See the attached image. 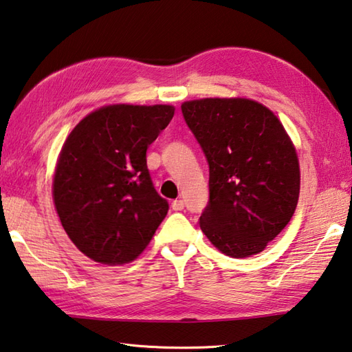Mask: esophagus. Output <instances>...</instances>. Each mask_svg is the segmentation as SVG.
I'll list each match as a JSON object with an SVG mask.
<instances>
[{"label":"esophagus","mask_w":352,"mask_h":352,"mask_svg":"<svg viewBox=\"0 0 352 352\" xmlns=\"http://www.w3.org/2000/svg\"><path fill=\"white\" fill-rule=\"evenodd\" d=\"M170 206H172V209H174V210H183V209H184V201L180 200V198H178V200L172 201Z\"/></svg>","instance_id":"1"}]
</instances>
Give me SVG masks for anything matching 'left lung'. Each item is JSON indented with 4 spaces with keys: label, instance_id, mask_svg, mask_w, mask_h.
Returning <instances> with one entry per match:
<instances>
[{
    "label": "left lung",
    "instance_id": "obj_1",
    "mask_svg": "<svg viewBox=\"0 0 352 352\" xmlns=\"http://www.w3.org/2000/svg\"><path fill=\"white\" fill-rule=\"evenodd\" d=\"M182 112L209 164L200 228L234 258L263 251L297 208V152L280 120L248 98L186 101Z\"/></svg>",
    "mask_w": 352,
    "mask_h": 352
}]
</instances>
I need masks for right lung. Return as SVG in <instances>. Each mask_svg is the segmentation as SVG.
<instances>
[{
  "label": "right lung",
  "instance_id": "1",
  "mask_svg": "<svg viewBox=\"0 0 352 352\" xmlns=\"http://www.w3.org/2000/svg\"><path fill=\"white\" fill-rule=\"evenodd\" d=\"M174 106L112 104L82 118L63 144L54 203L69 239L103 265L135 260L168 214L151 180L146 151Z\"/></svg>",
  "mask_w": 352,
  "mask_h": 352
}]
</instances>
